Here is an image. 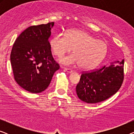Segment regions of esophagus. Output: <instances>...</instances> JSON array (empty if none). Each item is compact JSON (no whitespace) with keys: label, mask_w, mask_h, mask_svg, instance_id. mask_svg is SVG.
<instances>
[{"label":"esophagus","mask_w":134,"mask_h":134,"mask_svg":"<svg viewBox=\"0 0 134 134\" xmlns=\"http://www.w3.org/2000/svg\"><path fill=\"white\" fill-rule=\"evenodd\" d=\"M62 68H63L64 69H65V70L67 72H68V73L72 72V69H69V68H65V67H63V66H62Z\"/></svg>","instance_id":"obj_1"}]
</instances>
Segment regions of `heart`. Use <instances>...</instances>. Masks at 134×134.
I'll list each match as a JSON object with an SVG mask.
<instances>
[{"label": "heart", "instance_id": "obj_1", "mask_svg": "<svg viewBox=\"0 0 134 134\" xmlns=\"http://www.w3.org/2000/svg\"><path fill=\"white\" fill-rule=\"evenodd\" d=\"M55 55L63 56L73 49L74 53L60 59L64 65H80V68L91 69L101 62L107 54V46L88 32L80 30H69L66 35L58 33L50 41Z\"/></svg>", "mask_w": 134, "mask_h": 134}]
</instances>
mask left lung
<instances>
[{"label": "left lung", "instance_id": "8db88e82", "mask_svg": "<svg viewBox=\"0 0 134 134\" xmlns=\"http://www.w3.org/2000/svg\"><path fill=\"white\" fill-rule=\"evenodd\" d=\"M124 61L115 62L108 66L82 73L76 86L79 98L87 103L94 104L115 94L124 80Z\"/></svg>", "mask_w": 134, "mask_h": 134}]
</instances>
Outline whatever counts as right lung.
<instances>
[{"mask_svg": "<svg viewBox=\"0 0 134 134\" xmlns=\"http://www.w3.org/2000/svg\"><path fill=\"white\" fill-rule=\"evenodd\" d=\"M54 22L33 25L14 42L10 61L14 79L21 88L32 93L44 91L60 68L52 55L49 38Z\"/></svg>", "mask_w": 134, "mask_h": 134, "instance_id": "right-lung-1", "label": "right lung"}]
</instances>
